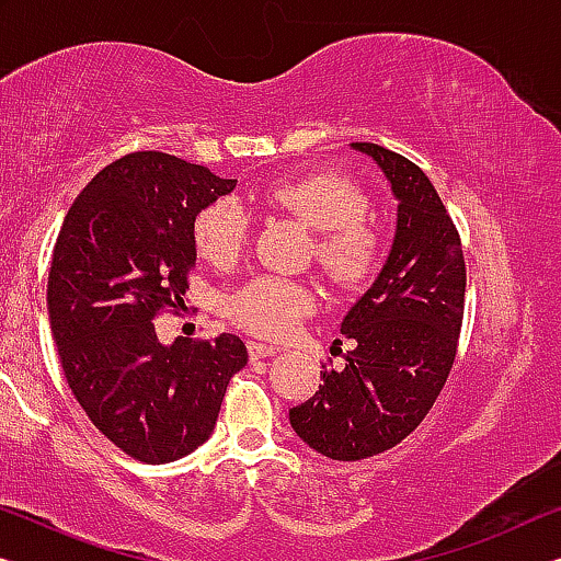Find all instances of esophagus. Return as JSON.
I'll list each match as a JSON object with an SVG mask.
<instances>
[{
  "instance_id": "34e87169",
  "label": "esophagus",
  "mask_w": 561,
  "mask_h": 561,
  "mask_svg": "<svg viewBox=\"0 0 561 561\" xmlns=\"http://www.w3.org/2000/svg\"><path fill=\"white\" fill-rule=\"evenodd\" d=\"M274 353H277V347L274 345H266V342H256V340L249 342V357H252V360H259V357H272Z\"/></svg>"
}]
</instances>
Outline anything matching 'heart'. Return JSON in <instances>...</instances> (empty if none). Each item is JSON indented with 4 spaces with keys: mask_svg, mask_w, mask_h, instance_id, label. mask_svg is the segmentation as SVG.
Returning a JSON list of instances; mask_svg holds the SVG:
<instances>
[{
    "mask_svg": "<svg viewBox=\"0 0 561 561\" xmlns=\"http://www.w3.org/2000/svg\"><path fill=\"white\" fill-rule=\"evenodd\" d=\"M262 204L295 216L314 233V254L334 287L360 289L382 264V237L367 219L370 201L350 175L322 171L282 179L262 188ZM249 239L247 211L233 198H216L194 219V244L214 266H231ZM314 309L309 284L282 277H256L227 299V312L239 328L279 337Z\"/></svg>",
    "mask_w": 561,
    "mask_h": 561,
    "instance_id": "1",
    "label": "heart"
}]
</instances>
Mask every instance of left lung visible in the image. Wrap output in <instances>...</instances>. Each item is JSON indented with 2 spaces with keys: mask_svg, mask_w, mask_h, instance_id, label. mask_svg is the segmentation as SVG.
Returning <instances> with one entry per match:
<instances>
[{
  "mask_svg": "<svg viewBox=\"0 0 561 561\" xmlns=\"http://www.w3.org/2000/svg\"><path fill=\"white\" fill-rule=\"evenodd\" d=\"M353 148L386 173L398 224L386 266L342 320L355 340L345 367L324 365L320 390L289 411L297 436L334 461L378 456L421 425L454 367L466 295L461 237L428 175L378 144Z\"/></svg>",
  "mask_w": 561,
  "mask_h": 561,
  "instance_id": "8db88e82",
  "label": "left lung"
}]
</instances>
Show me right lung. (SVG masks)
<instances>
[{
	"instance_id": "obj_1",
	"label": "right lung",
	"mask_w": 561,
	"mask_h": 561,
	"mask_svg": "<svg viewBox=\"0 0 561 561\" xmlns=\"http://www.w3.org/2000/svg\"><path fill=\"white\" fill-rule=\"evenodd\" d=\"M233 186L206 165L138 150L82 188L57 237L47 309L67 386L136 461L169 463L208 440L249 360L237 334L163 345L153 324L183 307L196 214Z\"/></svg>"
}]
</instances>
